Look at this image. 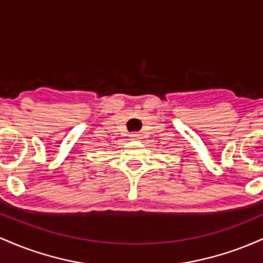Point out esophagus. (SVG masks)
<instances>
[{"instance_id":"esophagus-1","label":"esophagus","mask_w":263,"mask_h":263,"mask_svg":"<svg viewBox=\"0 0 263 263\" xmlns=\"http://www.w3.org/2000/svg\"><path fill=\"white\" fill-rule=\"evenodd\" d=\"M129 137V140L131 141H138L141 138V135H138V134H131L128 136Z\"/></svg>"}]
</instances>
